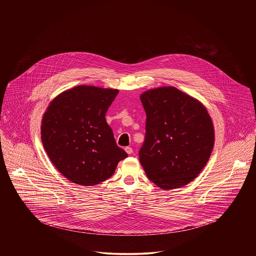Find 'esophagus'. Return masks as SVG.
I'll list each match as a JSON object with an SVG mask.
<instances>
[{
    "instance_id": "34e87169",
    "label": "esophagus",
    "mask_w": 256,
    "mask_h": 256,
    "mask_svg": "<svg viewBox=\"0 0 256 256\" xmlns=\"http://www.w3.org/2000/svg\"><path fill=\"white\" fill-rule=\"evenodd\" d=\"M125 150H126V152L129 154H131L133 152V148H132L131 146H126V148H125Z\"/></svg>"
}]
</instances>
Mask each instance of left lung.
<instances>
[{
	"instance_id": "obj_1",
	"label": "left lung",
	"mask_w": 256,
	"mask_h": 256,
	"mask_svg": "<svg viewBox=\"0 0 256 256\" xmlns=\"http://www.w3.org/2000/svg\"><path fill=\"white\" fill-rule=\"evenodd\" d=\"M146 135L139 152L148 178L164 190L191 182L206 166L215 134L206 108L174 86L146 90Z\"/></svg>"
}]
</instances>
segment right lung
Masks as SVG:
<instances>
[{
	"mask_svg": "<svg viewBox=\"0 0 256 256\" xmlns=\"http://www.w3.org/2000/svg\"><path fill=\"white\" fill-rule=\"evenodd\" d=\"M118 90L78 86L57 96L41 122V141L70 182L92 186L112 176L127 152L116 145L106 113Z\"/></svg>",
	"mask_w": 256,
	"mask_h": 256,
	"instance_id": "obj_1",
	"label": "right lung"
}]
</instances>
